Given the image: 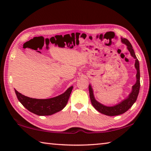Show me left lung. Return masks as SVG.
<instances>
[{"instance_id": "8db88e82", "label": "left lung", "mask_w": 151, "mask_h": 151, "mask_svg": "<svg viewBox=\"0 0 151 151\" xmlns=\"http://www.w3.org/2000/svg\"><path fill=\"white\" fill-rule=\"evenodd\" d=\"M121 41L122 43L126 45L127 46L128 50H129L130 53L132 57L135 58V64L134 66L136 68L137 73V82L134 85L132 86V91L131 93L128 96V98L125 99V100L122 101L121 103L116 104L115 106H104L103 104L99 103L98 101H96V99H94L93 89L91 85L88 86V90H89V94H90V99L91 101L94 109L97 110L99 112H101L102 114H106L108 116H116L119 115V114H123L125 112L127 111L132 106L135 101H137L138 94L139 93V89H140V68H139V60L137 59V58L135 55V53L134 52L133 48L130 42L127 39H121Z\"/></svg>"}]
</instances>
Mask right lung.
I'll return each instance as SVG.
<instances>
[{"instance_id":"1","label":"right lung","mask_w":151,"mask_h":151,"mask_svg":"<svg viewBox=\"0 0 151 151\" xmlns=\"http://www.w3.org/2000/svg\"><path fill=\"white\" fill-rule=\"evenodd\" d=\"M73 88V86H70L63 94L48 99L30 98L20 93L17 90H15V93L18 100L30 112L39 116H46L55 114L65 108Z\"/></svg>"}]
</instances>
